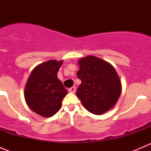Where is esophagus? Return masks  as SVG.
Masks as SVG:
<instances>
[{
    "instance_id": "34e87169",
    "label": "esophagus",
    "mask_w": 151,
    "mask_h": 151,
    "mask_svg": "<svg viewBox=\"0 0 151 151\" xmlns=\"http://www.w3.org/2000/svg\"><path fill=\"white\" fill-rule=\"evenodd\" d=\"M76 91V88L74 86L71 87V88H70L69 89H68V92L69 93H74Z\"/></svg>"
}]
</instances>
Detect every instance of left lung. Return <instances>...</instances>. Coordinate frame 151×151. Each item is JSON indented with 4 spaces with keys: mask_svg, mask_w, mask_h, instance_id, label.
<instances>
[{
    "mask_svg": "<svg viewBox=\"0 0 151 151\" xmlns=\"http://www.w3.org/2000/svg\"><path fill=\"white\" fill-rule=\"evenodd\" d=\"M77 74L82 81L77 94L82 104L94 115H102L112 109L119 99L122 85L111 63L88 55L78 60Z\"/></svg>",
    "mask_w": 151,
    "mask_h": 151,
    "instance_id": "obj_1",
    "label": "left lung"
}]
</instances>
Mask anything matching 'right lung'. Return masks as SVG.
I'll return each mask as SVG.
<instances>
[{
  "label": "right lung",
  "mask_w": 151,
  "mask_h": 151,
  "mask_svg": "<svg viewBox=\"0 0 151 151\" xmlns=\"http://www.w3.org/2000/svg\"><path fill=\"white\" fill-rule=\"evenodd\" d=\"M63 60H50L38 65L32 70L25 87L24 96L31 110L45 118L54 115L62 106L68 93L58 71Z\"/></svg>",
  "instance_id": "1"
}]
</instances>
